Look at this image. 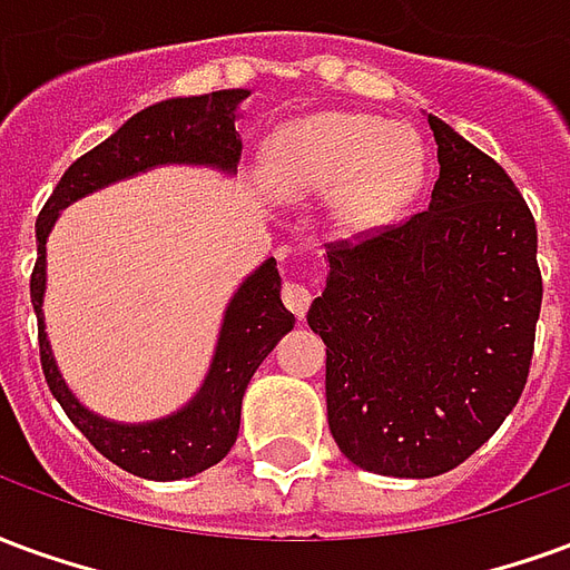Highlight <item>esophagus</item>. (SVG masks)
<instances>
[{
    "label": "esophagus",
    "instance_id": "esophagus-1",
    "mask_svg": "<svg viewBox=\"0 0 570 570\" xmlns=\"http://www.w3.org/2000/svg\"><path fill=\"white\" fill-rule=\"evenodd\" d=\"M311 298H314L311 286L298 284V281H286L284 284V305L293 311L296 317H305V314H308Z\"/></svg>",
    "mask_w": 570,
    "mask_h": 570
}]
</instances>
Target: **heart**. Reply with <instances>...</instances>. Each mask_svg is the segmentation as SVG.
Segmentation results:
<instances>
[{"label": "heart", "mask_w": 570, "mask_h": 570, "mask_svg": "<svg viewBox=\"0 0 570 570\" xmlns=\"http://www.w3.org/2000/svg\"><path fill=\"white\" fill-rule=\"evenodd\" d=\"M262 164L281 198L335 191L333 216L345 232L387 223L424 183L419 134L363 112H321L286 125L268 140Z\"/></svg>", "instance_id": "b5f03b06"}]
</instances>
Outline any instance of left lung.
Here are the masks:
<instances>
[{"instance_id": "left-lung-1", "label": "left lung", "mask_w": 570, "mask_h": 570, "mask_svg": "<svg viewBox=\"0 0 570 570\" xmlns=\"http://www.w3.org/2000/svg\"><path fill=\"white\" fill-rule=\"evenodd\" d=\"M428 210L326 244L308 326L326 345L330 433L351 464L440 476L513 412L534 354L538 225L501 164L428 116Z\"/></svg>"}]
</instances>
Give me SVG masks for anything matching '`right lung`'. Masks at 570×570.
<instances>
[{
    "instance_id": "obj_1",
    "label": "right lung",
    "mask_w": 570,
    "mask_h": 570,
    "mask_svg": "<svg viewBox=\"0 0 570 570\" xmlns=\"http://www.w3.org/2000/svg\"><path fill=\"white\" fill-rule=\"evenodd\" d=\"M247 97L249 91L244 88H232V91H213L200 97L161 100L142 109L128 118L109 140L69 164V170L60 176V183L36 219L39 259L30 277V298L39 317V357H42L45 382L69 421L88 436L94 449L134 476L155 479V482L186 479L219 464L232 452L240 428V400L249 379L281 342V335L289 333L296 323V317L281 302L277 262L268 259L259 265L228 302L213 366L195 400L167 419L149 424H118L81 406L57 372L42 317L45 240L57 213L72 200L85 198L116 179L142 174L155 164H207L225 174H235L237 158L244 149L240 134L235 130V109Z\"/></svg>"
}]
</instances>
